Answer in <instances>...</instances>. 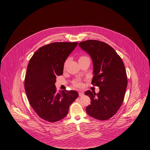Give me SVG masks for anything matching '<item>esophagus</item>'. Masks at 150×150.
<instances>
[{"label": "esophagus", "instance_id": "obj_1", "mask_svg": "<svg viewBox=\"0 0 150 150\" xmlns=\"http://www.w3.org/2000/svg\"><path fill=\"white\" fill-rule=\"evenodd\" d=\"M84 95V93L82 92V91H79V96H82Z\"/></svg>", "mask_w": 150, "mask_h": 150}]
</instances>
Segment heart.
<instances>
[{
	"instance_id": "1",
	"label": "heart",
	"mask_w": 150,
	"mask_h": 150,
	"mask_svg": "<svg viewBox=\"0 0 150 150\" xmlns=\"http://www.w3.org/2000/svg\"><path fill=\"white\" fill-rule=\"evenodd\" d=\"M90 60V58H89L88 57H87V56H80V57H79V61H80V60ZM67 61H66L65 64L67 63ZM74 85H75V86L78 87H81L82 85L81 82L79 81H78V80L75 81L74 82Z\"/></svg>"
}]
</instances>
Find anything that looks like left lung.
Masks as SVG:
<instances>
[{"label":"left lung","instance_id":"8db88e82","mask_svg":"<svg viewBox=\"0 0 150 150\" xmlns=\"http://www.w3.org/2000/svg\"><path fill=\"white\" fill-rule=\"evenodd\" d=\"M79 46L92 59L94 76L91 83L100 88L97 94L90 90L85 93L91 99L86 112L96 119L108 120L116 113L123 101L127 85L124 63L105 42L88 40L79 42Z\"/></svg>","mask_w":150,"mask_h":150}]
</instances>
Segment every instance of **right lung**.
<instances>
[{
    "mask_svg": "<svg viewBox=\"0 0 150 150\" xmlns=\"http://www.w3.org/2000/svg\"><path fill=\"white\" fill-rule=\"evenodd\" d=\"M77 42H55L38 49L27 67L24 86L30 104L40 117L55 122L65 117L78 98L76 91L57 92L56 76L63 74L64 63Z\"/></svg>",
    "mask_w": 150,
    "mask_h": 150,
    "instance_id": "add662e5",
    "label": "right lung"
}]
</instances>
